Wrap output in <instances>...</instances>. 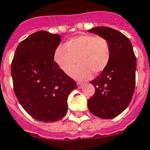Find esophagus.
<instances>
[{
    "label": "esophagus",
    "instance_id": "obj_1",
    "mask_svg": "<svg viewBox=\"0 0 150 150\" xmlns=\"http://www.w3.org/2000/svg\"><path fill=\"white\" fill-rule=\"evenodd\" d=\"M77 86H78V88H81L82 86H83V84L82 83H80V82H78L77 83Z\"/></svg>",
    "mask_w": 150,
    "mask_h": 150
}]
</instances>
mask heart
<instances>
[{
	"label": "heart",
	"instance_id": "obj_1",
	"mask_svg": "<svg viewBox=\"0 0 150 150\" xmlns=\"http://www.w3.org/2000/svg\"><path fill=\"white\" fill-rule=\"evenodd\" d=\"M112 58L110 43L105 38L81 35L70 38L54 53V61L66 75H70L78 61L80 66L71 74L79 81H86L92 72L99 74L107 69Z\"/></svg>",
	"mask_w": 150,
	"mask_h": 150
}]
</instances>
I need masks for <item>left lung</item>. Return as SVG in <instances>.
<instances>
[{"label":"left lung","mask_w":150,"mask_h":150,"mask_svg":"<svg viewBox=\"0 0 150 150\" xmlns=\"http://www.w3.org/2000/svg\"><path fill=\"white\" fill-rule=\"evenodd\" d=\"M109 41L112 58L107 69L90 81L96 88L88 100V107L101 119H112L129 105L136 84V59L129 39L122 33L109 27L88 30Z\"/></svg>","instance_id":"left-lung-1"}]
</instances>
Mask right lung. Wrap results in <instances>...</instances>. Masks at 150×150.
I'll use <instances>...</instances> for the list:
<instances>
[{
	"mask_svg": "<svg viewBox=\"0 0 150 150\" xmlns=\"http://www.w3.org/2000/svg\"><path fill=\"white\" fill-rule=\"evenodd\" d=\"M61 36L46 31L34 33L22 41L11 64L14 93L23 109L34 119L53 122L64 116L67 99L76 82L54 61Z\"/></svg>",
	"mask_w": 150,
	"mask_h": 150,
	"instance_id": "obj_1",
	"label": "right lung"
}]
</instances>
